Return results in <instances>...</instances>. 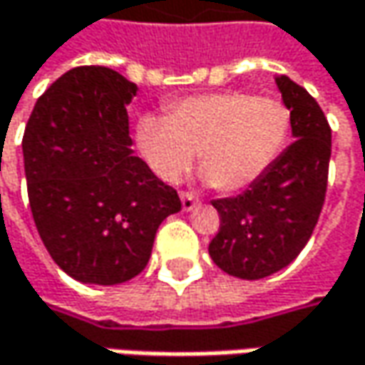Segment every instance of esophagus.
Here are the masks:
<instances>
[{"label":"esophagus","mask_w":365,"mask_h":365,"mask_svg":"<svg viewBox=\"0 0 365 365\" xmlns=\"http://www.w3.org/2000/svg\"><path fill=\"white\" fill-rule=\"evenodd\" d=\"M182 207L183 211H194L198 207V198L190 192H182Z\"/></svg>","instance_id":"1"}]
</instances>
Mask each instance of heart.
Returning a JSON list of instances; mask_svg holds the SVG:
<instances>
[{
	"label": "heart",
	"instance_id": "1",
	"mask_svg": "<svg viewBox=\"0 0 365 365\" xmlns=\"http://www.w3.org/2000/svg\"><path fill=\"white\" fill-rule=\"evenodd\" d=\"M290 110L276 98L247 91L190 96L165 115H142L135 150L165 183H175L198 152L202 180L238 192L263 178L280 158L290 135Z\"/></svg>",
	"mask_w": 365,
	"mask_h": 365
}]
</instances>
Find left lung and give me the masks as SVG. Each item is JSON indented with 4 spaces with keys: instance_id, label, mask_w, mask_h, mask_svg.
<instances>
[{
    "instance_id": "1",
    "label": "left lung",
    "mask_w": 365,
    "mask_h": 365,
    "mask_svg": "<svg viewBox=\"0 0 365 365\" xmlns=\"http://www.w3.org/2000/svg\"><path fill=\"white\" fill-rule=\"evenodd\" d=\"M290 110L292 144L269 171L234 198L213 200L219 234L209 255L225 274L261 280L305 249L322 213L332 133L319 104L286 75L274 77Z\"/></svg>"
}]
</instances>
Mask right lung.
Here are the masks:
<instances>
[{"label":"right lung","mask_w":365,"mask_h":365,"mask_svg":"<svg viewBox=\"0 0 365 365\" xmlns=\"http://www.w3.org/2000/svg\"><path fill=\"white\" fill-rule=\"evenodd\" d=\"M138 85L106 66L64 73L37 100L22 138L29 202L56 265L115 286L148 265L178 192L133 156L127 106Z\"/></svg>","instance_id":"1"}]
</instances>
